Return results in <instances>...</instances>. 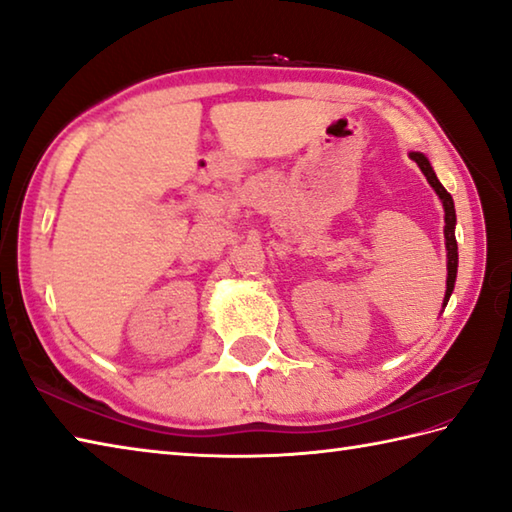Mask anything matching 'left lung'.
<instances>
[{"label":"left lung","instance_id":"8db88e82","mask_svg":"<svg viewBox=\"0 0 512 512\" xmlns=\"http://www.w3.org/2000/svg\"><path fill=\"white\" fill-rule=\"evenodd\" d=\"M410 159H415L417 166L422 168V173L426 175L428 184L435 188V193L439 195V199L444 202V210H446V226H444V237H446V250H448V279H446V297H444V306L448 304L450 293H453L455 288V277H457V239H455V204H453V197H450L448 190L439 184V179L435 175L433 166H430L428 159L422 153H410Z\"/></svg>","mask_w":512,"mask_h":512}]
</instances>
